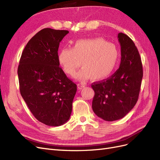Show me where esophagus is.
I'll return each mask as SVG.
<instances>
[{
	"mask_svg": "<svg viewBox=\"0 0 160 160\" xmlns=\"http://www.w3.org/2000/svg\"><path fill=\"white\" fill-rule=\"evenodd\" d=\"M83 88H85V85H81V84H78V85H77V88H78L79 90L82 89Z\"/></svg>",
	"mask_w": 160,
	"mask_h": 160,
	"instance_id": "1",
	"label": "esophagus"
}]
</instances>
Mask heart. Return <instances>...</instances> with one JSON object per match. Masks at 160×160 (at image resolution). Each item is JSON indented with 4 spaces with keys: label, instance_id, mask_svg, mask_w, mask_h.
I'll use <instances>...</instances> for the list:
<instances>
[{
    "label": "heart",
    "instance_id": "obj_1",
    "mask_svg": "<svg viewBox=\"0 0 160 160\" xmlns=\"http://www.w3.org/2000/svg\"><path fill=\"white\" fill-rule=\"evenodd\" d=\"M119 51L113 43L103 38H93L78 40L72 49L64 47L57 55V61L66 74L73 75L80 66L82 69L75 78L85 82L90 78L101 81L114 71L119 60Z\"/></svg>",
    "mask_w": 160,
    "mask_h": 160
}]
</instances>
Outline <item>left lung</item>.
<instances>
[{
  "mask_svg": "<svg viewBox=\"0 0 160 160\" xmlns=\"http://www.w3.org/2000/svg\"><path fill=\"white\" fill-rule=\"evenodd\" d=\"M118 38L122 56L119 69L108 79L91 85L93 112L108 122L123 118L133 108L143 77L142 60L133 41L122 32Z\"/></svg>",
  "mask_w": 160,
  "mask_h": 160,
  "instance_id": "left-lung-1",
  "label": "left lung"
}]
</instances>
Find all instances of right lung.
I'll return each mask as SVG.
<instances>
[{
    "label": "right lung",
    "instance_id": "obj_1",
    "mask_svg": "<svg viewBox=\"0 0 160 160\" xmlns=\"http://www.w3.org/2000/svg\"><path fill=\"white\" fill-rule=\"evenodd\" d=\"M68 31L43 28L24 49L18 67L20 92L40 122L60 126L69 119L77 85L57 61L59 43Z\"/></svg>",
    "mask_w": 160,
    "mask_h": 160
}]
</instances>
